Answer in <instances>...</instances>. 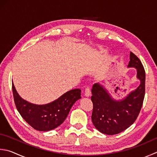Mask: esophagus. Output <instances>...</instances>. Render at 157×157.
I'll return each mask as SVG.
<instances>
[{
	"instance_id": "esophagus-1",
	"label": "esophagus",
	"mask_w": 157,
	"mask_h": 157,
	"mask_svg": "<svg viewBox=\"0 0 157 157\" xmlns=\"http://www.w3.org/2000/svg\"><path fill=\"white\" fill-rule=\"evenodd\" d=\"M84 91H85L84 94H85V96H86V97H89V96H90V94H91V92H90V88H89L88 86H87L86 88H85Z\"/></svg>"
}]
</instances>
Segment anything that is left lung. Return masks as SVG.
<instances>
[{
	"instance_id": "left-lung-1",
	"label": "left lung",
	"mask_w": 157,
	"mask_h": 157,
	"mask_svg": "<svg viewBox=\"0 0 157 157\" xmlns=\"http://www.w3.org/2000/svg\"><path fill=\"white\" fill-rule=\"evenodd\" d=\"M128 67L136 69L140 84L124 99L114 100L99 83L94 84L92 88V121L101 133L110 136L121 133L133 124L142 109L145 95L146 73L142 62L131 52Z\"/></svg>"
}]
</instances>
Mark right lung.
<instances>
[{
    "label": "right lung",
    "instance_id": "obj_1",
    "mask_svg": "<svg viewBox=\"0 0 157 157\" xmlns=\"http://www.w3.org/2000/svg\"><path fill=\"white\" fill-rule=\"evenodd\" d=\"M14 102L17 111L35 129L48 131L64 121L77 100L81 99V90L76 88L63 94L58 99L45 105H35L21 99L12 83Z\"/></svg>",
    "mask_w": 157,
    "mask_h": 157
}]
</instances>
